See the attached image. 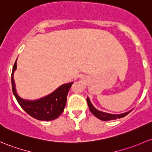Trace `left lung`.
Wrapping results in <instances>:
<instances>
[{
    "mask_svg": "<svg viewBox=\"0 0 152 152\" xmlns=\"http://www.w3.org/2000/svg\"><path fill=\"white\" fill-rule=\"evenodd\" d=\"M87 103L91 113L94 116H96V118H98L99 119L102 120V121H110V120H114V119H117V118H123V117L126 116L127 114H129V113L131 112L130 110L129 111V112L119 114V115H113V114L107 113L102 112V111H99L98 110H96V109L92 105V104L91 103L90 100H89L88 98H87Z\"/></svg>",
    "mask_w": 152,
    "mask_h": 152,
    "instance_id": "1",
    "label": "left lung"
}]
</instances>
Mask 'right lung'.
<instances>
[{
  "mask_svg": "<svg viewBox=\"0 0 152 152\" xmlns=\"http://www.w3.org/2000/svg\"><path fill=\"white\" fill-rule=\"evenodd\" d=\"M17 68V60L12 72V91L20 107L31 117L40 121H52L64 112L66 103V96L73 83L61 86L48 96L37 101H28L20 97L15 91L13 74Z\"/></svg>",
  "mask_w": 152,
  "mask_h": 152,
  "instance_id": "obj_1",
  "label": "right lung"
}]
</instances>
